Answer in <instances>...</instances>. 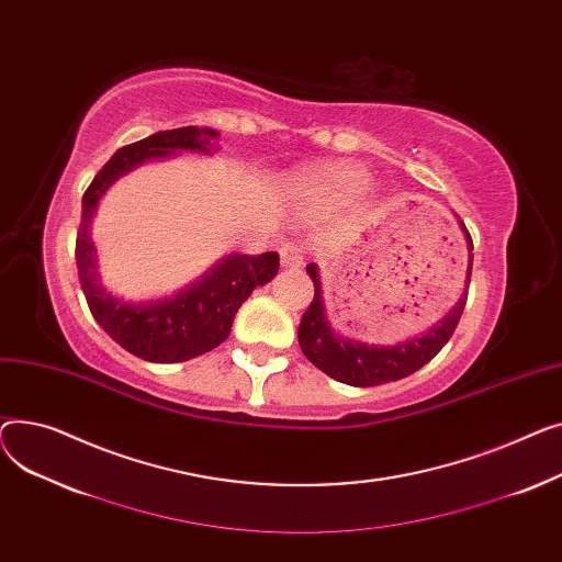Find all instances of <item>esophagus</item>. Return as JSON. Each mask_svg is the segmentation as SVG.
Masks as SVG:
<instances>
[{"mask_svg":"<svg viewBox=\"0 0 562 562\" xmlns=\"http://www.w3.org/2000/svg\"><path fill=\"white\" fill-rule=\"evenodd\" d=\"M279 256H281V266H283L285 270L302 268V251H300V247H296L294 243L283 245V247L279 249Z\"/></svg>","mask_w":562,"mask_h":562,"instance_id":"esophagus-1","label":"esophagus"}]
</instances>
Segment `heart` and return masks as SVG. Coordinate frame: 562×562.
<instances>
[{
  "instance_id": "obj_1",
  "label": "heart",
  "mask_w": 562,
  "mask_h": 562,
  "mask_svg": "<svg viewBox=\"0 0 562 562\" xmlns=\"http://www.w3.org/2000/svg\"><path fill=\"white\" fill-rule=\"evenodd\" d=\"M368 181L370 175L366 170L356 168V165L338 162L311 172L304 179V186L317 194L331 196V200H349V196H356L366 190Z\"/></svg>"
}]
</instances>
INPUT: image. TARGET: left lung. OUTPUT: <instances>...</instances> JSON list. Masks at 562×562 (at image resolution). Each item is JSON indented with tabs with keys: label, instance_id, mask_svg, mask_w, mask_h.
Here are the masks:
<instances>
[{
	"label": "left lung",
	"instance_id": "1",
	"mask_svg": "<svg viewBox=\"0 0 562 562\" xmlns=\"http://www.w3.org/2000/svg\"><path fill=\"white\" fill-rule=\"evenodd\" d=\"M460 228H463V234H465L468 254H470L463 294H460L456 306L438 324L428 328V331H424L422 336H415L406 342H397V345H370V342L351 340V338L336 334L331 322H328V317H326L319 270L315 262L306 266V272L315 285V296H313L308 311L302 317L300 331H296L304 356L324 374H328L340 383L356 385V387H370V385L400 381L404 376H411L419 368H424L426 362L449 342V338L456 331L460 315H463L465 302H468L474 247H472V238H470L463 222H460Z\"/></svg>",
	"mask_w": 562,
	"mask_h": 562
}]
</instances>
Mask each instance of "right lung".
I'll return each mask as SVG.
<instances>
[{"instance_id":"1","label":"right lung","mask_w":562,"mask_h":562,"mask_svg":"<svg viewBox=\"0 0 562 562\" xmlns=\"http://www.w3.org/2000/svg\"><path fill=\"white\" fill-rule=\"evenodd\" d=\"M220 134L209 126H181L126 145L97 172L81 202L77 234V270L92 317L128 353L149 362H183L222 345L243 302L270 283L279 272V254L260 256L228 254L183 290L158 300L131 302L106 290L97 270V249L90 224L97 204L106 190L147 160H162L177 154L211 156Z\"/></svg>"}]
</instances>
